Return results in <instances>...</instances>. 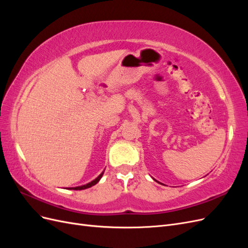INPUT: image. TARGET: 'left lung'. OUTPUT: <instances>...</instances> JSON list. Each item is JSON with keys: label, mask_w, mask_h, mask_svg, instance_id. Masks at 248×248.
Here are the masks:
<instances>
[{"label": "left lung", "mask_w": 248, "mask_h": 248, "mask_svg": "<svg viewBox=\"0 0 248 248\" xmlns=\"http://www.w3.org/2000/svg\"><path fill=\"white\" fill-rule=\"evenodd\" d=\"M154 180H155V179H154Z\"/></svg>", "instance_id": "1"}]
</instances>
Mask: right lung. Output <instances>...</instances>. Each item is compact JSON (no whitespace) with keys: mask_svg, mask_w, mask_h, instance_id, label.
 Wrapping results in <instances>:
<instances>
[{"mask_svg":"<svg viewBox=\"0 0 248 248\" xmlns=\"http://www.w3.org/2000/svg\"><path fill=\"white\" fill-rule=\"evenodd\" d=\"M102 175H103V171L101 172V174L97 177L95 180H93V181H91L90 183H88V184H86V185H82V186H78V187H72V188H69V189H73V190H82V189H87V188H90V187H92L93 185H95V184H97L99 182V180L101 179V177H102Z\"/></svg>","mask_w":248,"mask_h":248,"instance_id":"right-lung-1","label":"right lung"}]
</instances>
